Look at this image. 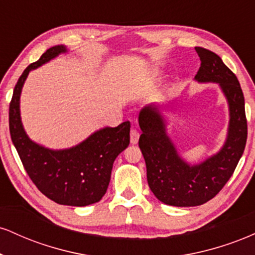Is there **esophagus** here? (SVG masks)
<instances>
[{
  "label": "esophagus",
  "instance_id": "esophagus-1",
  "mask_svg": "<svg viewBox=\"0 0 255 255\" xmlns=\"http://www.w3.org/2000/svg\"><path fill=\"white\" fill-rule=\"evenodd\" d=\"M139 141V131L136 129H131L130 130V142L131 144H137Z\"/></svg>",
  "mask_w": 255,
  "mask_h": 255
}]
</instances>
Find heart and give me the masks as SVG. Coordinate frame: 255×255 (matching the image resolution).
<instances>
[{"label": "heart", "instance_id": "heart-1", "mask_svg": "<svg viewBox=\"0 0 255 255\" xmlns=\"http://www.w3.org/2000/svg\"><path fill=\"white\" fill-rule=\"evenodd\" d=\"M159 75H160V72H158L157 69H154V71L151 72V77H152V78L157 79L158 77H159Z\"/></svg>", "mask_w": 255, "mask_h": 255}]
</instances>
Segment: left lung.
Segmentation results:
<instances>
[{"label": "left lung", "instance_id": "1", "mask_svg": "<svg viewBox=\"0 0 255 255\" xmlns=\"http://www.w3.org/2000/svg\"><path fill=\"white\" fill-rule=\"evenodd\" d=\"M195 51L201 64L194 79L218 84L229 105L228 135L221 150L201 163L189 164L166 133L159 107L146 105L139 113V147L148 186L158 200L177 207L198 206L216 197L233 175L247 141L245 97L238 78L215 52L200 46Z\"/></svg>", "mask_w": 255, "mask_h": 255}]
</instances>
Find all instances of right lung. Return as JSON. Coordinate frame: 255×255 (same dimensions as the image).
I'll list each match as a JSON object with an SVG mask.
<instances>
[{
  "instance_id": "add662e5",
  "label": "right lung",
  "mask_w": 255,
  "mask_h": 255,
  "mask_svg": "<svg viewBox=\"0 0 255 255\" xmlns=\"http://www.w3.org/2000/svg\"><path fill=\"white\" fill-rule=\"evenodd\" d=\"M67 52L64 45L48 49L19 78L9 105V131L26 172L45 197L68 206L98 203L107 192L116 157L129 145L130 124L104 127L71 148L51 150L32 141L20 116V96L28 73Z\"/></svg>"
}]
</instances>
